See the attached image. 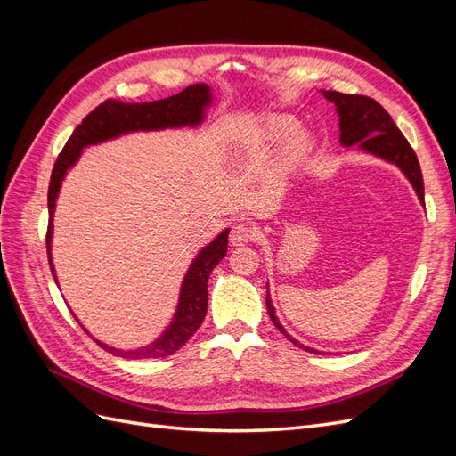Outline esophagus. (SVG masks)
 <instances>
[{
    "label": "esophagus",
    "mask_w": 456,
    "mask_h": 456,
    "mask_svg": "<svg viewBox=\"0 0 456 456\" xmlns=\"http://www.w3.org/2000/svg\"><path fill=\"white\" fill-rule=\"evenodd\" d=\"M256 238V230L249 224L240 223V224H233L232 232H230V243L232 245H245V243H251Z\"/></svg>",
    "instance_id": "1"
}]
</instances>
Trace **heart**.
<instances>
[{
  "instance_id": "heart-1",
  "label": "heart",
  "mask_w": 456,
  "mask_h": 456,
  "mask_svg": "<svg viewBox=\"0 0 456 456\" xmlns=\"http://www.w3.org/2000/svg\"><path fill=\"white\" fill-rule=\"evenodd\" d=\"M297 127V119L289 116H272L266 119V133L272 141H281L287 134H291ZM308 148V134L297 131L285 146L287 159H297L302 151Z\"/></svg>"
}]
</instances>
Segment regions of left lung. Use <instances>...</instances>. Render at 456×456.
Masks as SVG:
<instances>
[{
    "instance_id": "8db88e82",
    "label": "left lung",
    "mask_w": 456,
    "mask_h": 456,
    "mask_svg": "<svg viewBox=\"0 0 456 456\" xmlns=\"http://www.w3.org/2000/svg\"><path fill=\"white\" fill-rule=\"evenodd\" d=\"M323 96L337 106V112L340 116V144L344 146L357 144L372 156H379L386 161L395 163L409 178L412 188H415L420 203H424V183H422L420 163L417 159L415 150L411 148L403 133L397 129L392 116L386 112L375 99H370V96L344 94L338 91H323ZM266 306L273 325L278 327L289 340L297 344V346L305 348L306 352L322 354L314 348L305 346V344H300L287 333L283 325L278 322V317H275L268 291H266Z\"/></svg>"
}]
</instances>
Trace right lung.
Wrapping results in <instances>:
<instances>
[{"label": "right lung", "mask_w": 456, "mask_h": 456, "mask_svg": "<svg viewBox=\"0 0 456 456\" xmlns=\"http://www.w3.org/2000/svg\"><path fill=\"white\" fill-rule=\"evenodd\" d=\"M211 102V91L203 84L190 86L178 94L167 96L163 101L142 102V104H129L108 99L102 104L96 106L91 114L84 118V121L74 129L72 136L64 144L59 154L54 167L51 173V183L47 191V205H49V228H47V255L49 266L54 278V268L51 262V232H53V211L54 201L59 196V188L66 171L77 161L81 150L89 144L102 142L108 139L129 131H154L165 127H184V126H198L203 119V108ZM228 232L224 230L215 241H211L200 251L196 260L186 273L181 289V300H178L176 314L173 323L167 330L150 346L141 350H116L106 344L96 340L101 348L106 352L127 357V360H146V357H167L181 350L184 344L196 333L200 325L205 320L207 314V280L209 273L226 256L228 251ZM87 333V330H86Z\"/></svg>", "instance_id": "1"}]
</instances>
